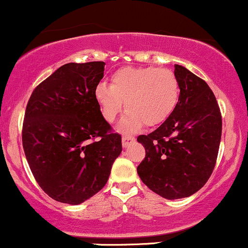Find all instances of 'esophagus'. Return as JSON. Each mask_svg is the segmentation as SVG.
I'll list each match as a JSON object with an SVG mask.
<instances>
[{
  "instance_id": "34e87169",
  "label": "esophagus",
  "mask_w": 248,
  "mask_h": 248,
  "mask_svg": "<svg viewBox=\"0 0 248 248\" xmlns=\"http://www.w3.org/2000/svg\"><path fill=\"white\" fill-rule=\"evenodd\" d=\"M134 141L135 137H133V135H124L122 137V145H124V147H127L132 142H134Z\"/></svg>"
}]
</instances>
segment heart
Instances as JSON below:
<instances>
[{
    "label": "heart",
    "mask_w": 248,
    "mask_h": 248,
    "mask_svg": "<svg viewBox=\"0 0 248 248\" xmlns=\"http://www.w3.org/2000/svg\"><path fill=\"white\" fill-rule=\"evenodd\" d=\"M103 119L113 124L126 105L121 129L133 132L147 124L155 127L170 118L180 99V84L170 69L122 67L110 76V84L99 83L94 91Z\"/></svg>",
    "instance_id": "obj_1"
}]
</instances>
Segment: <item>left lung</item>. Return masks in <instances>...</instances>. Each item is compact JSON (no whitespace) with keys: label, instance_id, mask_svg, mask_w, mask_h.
<instances>
[{"label":"left lung","instance_id":"obj_1","mask_svg":"<svg viewBox=\"0 0 248 248\" xmlns=\"http://www.w3.org/2000/svg\"><path fill=\"white\" fill-rule=\"evenodd\" d=\"M180 99L159 128L139 135L146 156L138 166L143 184L166 199H181L198 192L216 166L221 140V111L208 84L175 64Z\"/></svg>","mask_w":248,"mask_h":248}]
</instances>
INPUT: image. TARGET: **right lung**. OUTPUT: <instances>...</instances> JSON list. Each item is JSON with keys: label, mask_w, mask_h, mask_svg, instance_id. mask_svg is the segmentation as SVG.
Wrapping results in <instances>:
<instances>
[{"label": "right lung", "mask_w": 248, "mask_h": 248, "mask_svg": "<svg viewBox=\"0 0 248 248\" xmlns=\"http://www.w3.org/2000/svg\"><path fill=\"white\" fill-rule=\"evenodd\" d=\"M103 72L102 61L63 64L27 103L24 154L39 186L60 202L78 205L96 194L122 151L95 100Z\"/></svg>", "instance_id": "obj_1"}]
</instances>
